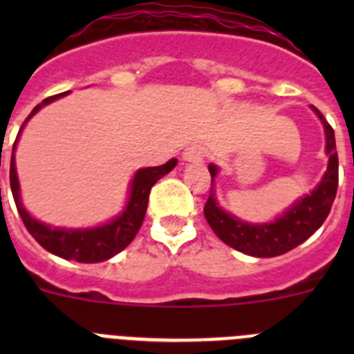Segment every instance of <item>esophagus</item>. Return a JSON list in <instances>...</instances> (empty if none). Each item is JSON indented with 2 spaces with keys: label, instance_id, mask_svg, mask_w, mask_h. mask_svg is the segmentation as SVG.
<instances>
[{
  "label": "esophagus",
  "instance_id": "34e87169",
  "mask_svg": "<svg viewBox=\"0 0 354 354\" xmlns=\"http://www.w3.org/2000/svg\"><path fill=\"white\" fill-rule=\"evenodd\" d=\"M204 156H205V149L200 145L187 147V149L183 152L184 161H202Z\"/></svg>",
  "mask_w": 354,
  "mask_h": 354
}]
</instances>
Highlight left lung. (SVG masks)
Listing matches in <instances>:
<instances>
[{
	"instance_id": "obj_1",
	"label": "left lung",
	"mask_w": 354,
	"mask_h": 354,
	"mask_svg": "<svg viewBox=\"0 0 354 354\" xmlns=\"http://www.w3.org/2000/svg\"><path fill=\"white\" fill-rule=\"evenodd\" d=\"M312 109L323 122L324 134H326V154L330 156L323 180L315 186L310 195L299 198L280 218L271 223L261 225L246 223L237 220L236 216L225 212L223 209L218 207L211 192L204 207L205 220L225 245L252 257H277L301 245L303 241L308 239L324 223L339 186V156L335 150L333 127L324 120L323 113L317 108L312 106ZM209 171H211V180H214L218 168L209 165Z\"/></svg>"
}]
</instances>
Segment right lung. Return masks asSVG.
<instances>
[{
	"instance_id": "obj_1",
	"label": "right lung",
	"mask_w": 354,
	"mask_h": 354,
	"mask_svg": "<svg viewBox=\"0 0 354 354\" xmlns=\"http://www.w3.org/2000/svg\"><path fill=\"white\" fill-rule=\"evenodd\" d=\"M68 92L58 93V95L48 97L44 99L40 104H37L33 108V111L30 113V117L24 120L26 124L33 115L39 111L42 106L49 104L55 99L62 95H67ZM23 124V127H24ZM21 127V131H23ZM19 131V134H21ZM17 138L14 142V149H12V159H10V187L12 195L15 200V207H17L19 216L23 220L24 227L28 228V232L35 237V241L39 243L42 248H46L48 252L55 253L58 257L67 259V261H76V262H86V264H92V262H102L111 259L113 255H117L118 252L129 246L131 241L134 239V236L138 234L140 227L143 223V218H145L147 212V204H149V195L150 189L161 179L162 175H167L168 171H171L177 165V159H170L168 162L161 165V167H150V168H142L134 174V179L131 183V195L127 200V205L124 209L120 216H117L115 220H111L109 223L101 225V227L95 228H77V230H72V228H55L51 225L40 223L39 220H35L33 216H30V212L23 207V202H21V193H19V179L17 171H15V145H17Z\"/></svg>"
}]
</instances>
